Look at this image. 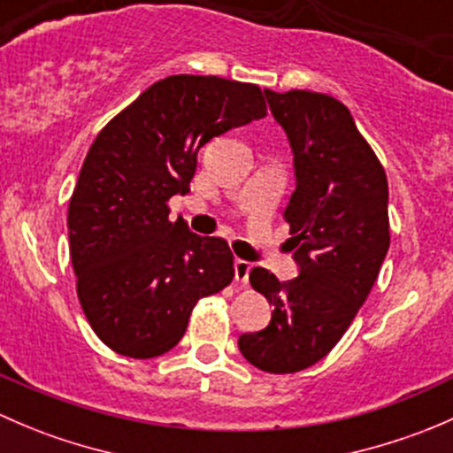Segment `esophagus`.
<instances>
[{"mask_svg":"<svg viewBox=\"0 0 453 453\" xmlns=\"http://www.w3.org/2000/svg\"><path fill=\"white\" fill-rule=\"evenodd\" d=\"M250 272H252V263H248V260H243V258H236V263H234L236 282H241V285H248Z\"/></svg>","mask_w":453,"mask_h":453,"instance_id":"1","label":"esophagus"}]
</instances>
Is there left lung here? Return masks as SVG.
Segmentation results:
<instances>
[{"label": "left lung", "instance_id": "left-lung-1", "mask_svg": "<svg viewBox=\"0 0 453 453\" xmlns=\"http://www.w3.org/2000/svg\"><path fill=\"white\" fill-rule=\"evenodd\" d=\"M265 96L294 150L285 219L300 273L280 282L263 267L250 272L273 311L239 349L252 366L287 374L326 357L366 303L390 248L388 177L340 100L307 89Z\"/></svg>", "mask_w": 453, "mask_h": 453}]
</instances>
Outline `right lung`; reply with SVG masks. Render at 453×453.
<instances>
[{
    "label": "right lung",
    "mask_w": 453,
    "mask_h": 453,
    "mask_svg": "<svg viewBox=\"0 0 453 453\" xmlns=\"http://www.w3.org/2000/svg\"><path fill=\"white\" fill-rule=\"evenodd\" d=\"M265 116L258 85L177 74L142 91L96 135L67 230L81 307L118 355L168 353L195 304L232 282L227 241L171 221L168 199L190 190L205 142Z\"/></svg>",
    "instance_id": "1"
}]
</instances>
